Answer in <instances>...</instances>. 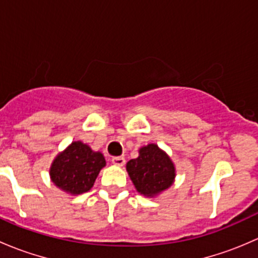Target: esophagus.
I'll return each instance as SVG.
<instances>
[{
	"mask_svg": "<svg viewBox=\"0 0 258 258\" xmlns=\"http://www.w3.org/2000/svg\"><path fill=\"white\" fill-rule=\"evenodd\" d=\"M124 162H126V161H124L123 157H113L112 158V163L114 166H119V167H121V166L124 165Z\"/></svg>",
	"mask_w": 258,
	"mask_h": 258,
	"instance_id": "esophagus-1",
	"label": "esophagus"
}]
</instances>
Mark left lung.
I'll return each mask as SVG.
<instances>
[{
	"mask_svg": "<svg viewBox=\"0 0 258 258\" xmlns=\"http://www.w3.org/2000/svg\"><path fill=\"white\" fill-rule=\"evenodd\" d=\"M126 170L137 192L146 197H155L167 189L176 177L171 158L155 144L140 148L139 157L130 160Z\"/></svg>",
	"mask_w": 258,
	"mask_h": 258,
	"instance_id": "1",
	"label": "left lung"
}]
</instances>
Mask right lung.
Masks as SVG:
<instances>
[{"label": "right lung", "mask_w": 258, "mask_h": 258, "mask_svg": "<svg viewBox=\"0 0 258 258\" xmlns=\"http://www.w3.org/2000/svg\"><path fill=\"white\" fill-rule=\"evenodd\" d=\"M105 166L102 153L95 152L81 141H75L57 155L49 168V176L62 191L81 195L92 188L101 168Z\"/></svg>", "instance_id": "add662e5"}]
</instances>
